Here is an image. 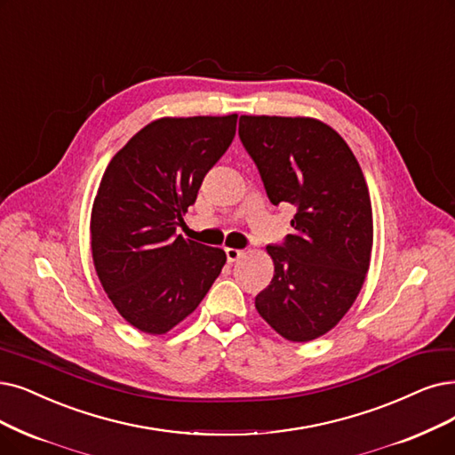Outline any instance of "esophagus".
<instances>
[{
    "label": "esophagus",
    "instance_id": "1",
    "mask_svg": "<svg viewBox=\"0 0 455 455\" xmlns=\"http://www.w3.org/2000/svg\"><path fill=\"white\" fill-rule=\"evenodd\" d=\"M226 256H228L229 263H235V261H239L244 256V251L237 250V248H226Z\"/></svg>",
    "mask_w": 455,
    "mask_h": 455
}]
</instances>
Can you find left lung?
I'll list each match as a JSON object with an SVG mask.
<instances>
[{"label": "left lung", "mask_w": 455, "mask_h": 455, "mask_svg": "<svg viewBox=\"0 0 455 455\" xmlns=\"http://www.w3.org/2000/svg\"><path fill=\"white\" fill-rule=\"evenodd\" d=\"M239 136L272 205L297 209L283 244L267 246L275 276L259 315L289 341L341 321L370 268L373 216L364 173L345 140L312 117L241 116Z\"/></svg>", "instance_id": "left-lung-1"}]
</instances>
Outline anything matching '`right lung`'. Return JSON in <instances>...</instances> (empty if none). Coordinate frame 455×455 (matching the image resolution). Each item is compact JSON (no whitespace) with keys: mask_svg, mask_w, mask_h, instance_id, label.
<instances>
[{"mask_svg":"<svg viewBox=\"0 0 455 455\" xmlns=\"http://www.w3.org/2000/svg\"><path fill=\"white\" fill-rule=\"evenodd\" d=\"M237 114L162 117L110 160L91 211L97 276L121 317L166 334L204 300L226 251L177 235L207 172L228 151Z\"/></svg>","mask_w":455,"mask_h":455,"instance_id":"right-lung-1","label":"right lung"}]
</instances>
